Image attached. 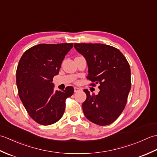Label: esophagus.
<instances>
[{
  "label": "esophagus",
  "mask_w": 157,
  "mask_h": 157,
  "mask_svg": "<svg viewBox=\"0 0 157 157\" xmlns=\"http://www.w3.org/2000/svg\"><path fill=\"white\" fill-rule=\"evenodd\" d=\"M79 90H80V88H78V87H75L74 88V92H78Z\"/></svg>",
  "instance_id": "1"
}]
</instances>
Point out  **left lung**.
I'll list each match as a JSON object with an SVG mask.
<instances>
[{
	"instance_id": "1",
	"label": "left lung",
	"mask_w": 157,
	"mask_h": 157,
	"mask_svg": "<svg viewBox=\"0 0 157 157\" xmlns=\"http://www.w3.org/2000/svg\"><path fill=\"white\" fill-rule=\"evenodd\" d=\"M77 51L84 56L88 66L87 79L96 86L98 94L87 96L82 108L86 117L98 125L114 122L125 109L131 88V70L129 63L119 50L103 44L75 43Z\"/></svg>"
}]
</instances>
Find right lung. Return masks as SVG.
I'll use <instances>...</instances> for the list:
<instances>
[{
	"instance_id": "obj_1",
	"label": "right lung",
	"mask_w": 157,
	"mask_h": 157,
	"mask_svg": "<svg viewBox=\"0 0 157 157\" xmlns=\"http://www.w3.org/2000/svg\"><path fill=\"white\" fill-rule=\"evenodd\" d=\"M73 43L40 44L22 55L16 71V83L20 99L29 115L42 125H49L62 117L65 101L74 88L53 91V77L59 74L62 61Z\"/></svg>"
}]
</instances>
